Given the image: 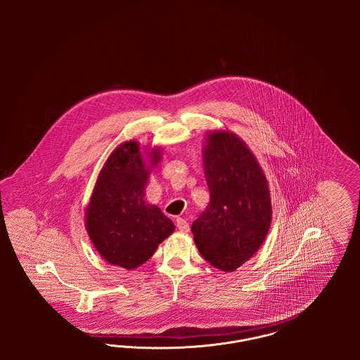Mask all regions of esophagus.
I'll list each match as a JSON object with an SVG mask.
<instances>
[{
  "label": "esophagus",
  "mask_w": 360,
  "mask_h": 360,
  "mask_svg": "<svg viewBox=\"0 0 360 360\" xmlns=\"http://www.w3.org/2000/svg\"><path fill=\"white\" fill-rule=\"evenodd\" d=\"M175 225H176V228H178L181 232H188V229H190L188 221H186L185 219H182V217H176Z\"/></svg>",
  "instance_id": "34e87169"
}]
</instances>
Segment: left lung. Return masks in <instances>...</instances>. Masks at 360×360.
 <instances>
[{"label": "left lung", "instance_id": "8db88e82", "mask_svg": "<svg viewBox=\"0 0 360 360\" xmlns=\"http://www.w3.org/2000/svg\"><path fill=\"white\" fill-rule=\"evenodd\" d=\"M204 165L210 202L191 232L206 262L229 273L264 241L271 223L270 191L255 156L233 134L207 135Z\"/></svg>", "mask_w": 360, "mask_h": 360}]
</instances>
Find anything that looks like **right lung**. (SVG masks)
Segmentation results:
<instances>
[{"label": "right lung", "mask_w": 360, "mask_h": 360, "mask_svg": "<svg viewBox=\"0 0 360 360\" xmlns=\"http://www.w3.org/2000/svg\"><path fill=\"white\" fill-rule=\"evenodd\" d=\"M159 148L151 153V165L159 162ZM148 174L136 141L121 144L106 160L86 210V229L97 251L127 270L146 263L175 229L158 206L144 200Z\"/></svg>", "instance_id": "obj_1"}]
</instances>
